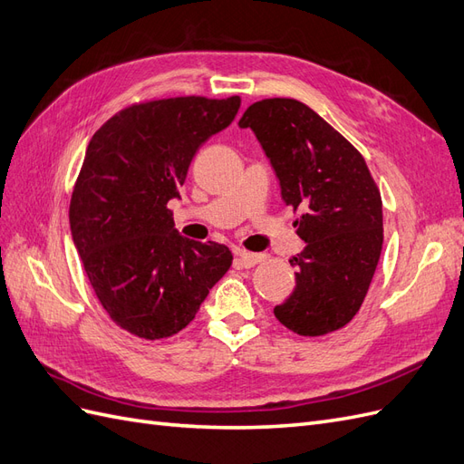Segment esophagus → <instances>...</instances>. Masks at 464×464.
<instances>
[{"mask_svg":"<svg viewBox=\"0 0 464 464\" xmlns=\"http://www.w3.org/2000/svg\"><path fill=\"white\" fill-rule=\"evenodd\" d=\"M266 256L263 254H247V251H240V254L236 256V263L244 266V269H251V266H256L257 263L265 261Z\"/></svg>","mask_w":464,"mask_h":464,"instance_id":"esophagus-1","label":"esophagus"}]
</instances>
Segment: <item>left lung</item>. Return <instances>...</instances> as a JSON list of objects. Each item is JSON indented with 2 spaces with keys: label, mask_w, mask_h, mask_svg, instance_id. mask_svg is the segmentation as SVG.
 <instances>
[{
  "label": "left lung",
  "mask_w": 464,
  "mask_h": 464,
  "mask_svg": "<svg viewBox=\"0 0 464 464\" xmlns=\"http://www.w3.org/2000/svg\"><path fill=\"white\" fill-rule=\"evenodd\" d=\"M240 128L256 133L280 181L283 201L302 217L305 242L296 288L275 317L302 336L344 327L366 298L383 246L382 195L362 154L319 114L294 98L251 104Z\"/></svg>",
  "instance_id": "left-lung-1"
}]
</instances>
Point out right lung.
<instances>
[{"instance_id": "add662e5", "label": "right lung", "mask_w": 464, "mask_h": 464, "mask_svg": "<svg viewBox=\"0 0 464 464\" xmlns=\"http://www.w3.org/2000/svg\"><path fill=\"white\" fill-rule=\"evenodd\" d=\"M240 96H178L133 104L87 147L69 205L73 244L111 321L147 341L188 327L232 265L227 246L178 234L179 199L195 152L227 130Z\"/></svg>"}]
</instances>
